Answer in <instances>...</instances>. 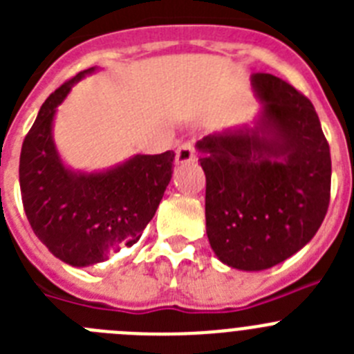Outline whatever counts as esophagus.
I'll use <instances>...</instances> for the list:
<instances>
[{
    "mask_svg": "<svg viewBox=\"0 0 354 354\" xmlns=\"http://www.w3.org/2000/svg\"><path fill=\"white\" fill-rule=\"evenodd\" d=\"M196 152H195V140H186L183 145H179L177 149V154H175V162L177 165H183V162L195 161Z\"/></svg>",
    "mask_w": 354,
    "mask_h": 354,
    "instance_id": "esophagus-1",
    "label": "esophagus"
}]
</instances>
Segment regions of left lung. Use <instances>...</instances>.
<instances>
[{"instance_id":"1","label":"left lung","mask_w":354,"mask_h":354,"mask_svg":"<svg viewBox=\"0 0 354 354\" xmlns=\"http://www.w3.org/2000/svg\"><path fill=\"white\" fill-rule=\"evenodd\" d=\"M252 86L259 120L198 142L209 243L223 264L243 271L299 252L323 223L331 186L330 145L314 104L264 72Z\"/></svg>"}]
</instances>
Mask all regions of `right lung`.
<instances>
[{
  "label": "right lung",
  "instance_id": "add662e5",
  "mask_svg": "<svg viewBox=\"0 0 354 354\" xmlns=\"http://www.w3.org/2000/svg\"><path fill=\"white\" fill-rule=\"evenodd\" d=\"M80 72L56 88L28 131L19 159V184L35 236L60 261L76 268L102 262L133 246L154 218L174 171V150L134 156L99 174L65 168L53 142V118Z\"/></svg>",
  "mask_w": 354,
  "mask_h": 354
}]
</instances>
